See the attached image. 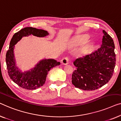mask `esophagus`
I'll list each match as a JSON object with an SVG mask.
<instances>
[{
  "label": "esophagus",
  "instance_id": "obj_1",
  "mask_svg": "<svg viewBox=\"0 0 121 121\" xmlns=\"http://www.w3.org/2000/svg\"><path fill=\"white\" fill-rule=\"evenodd\" d=\"M62 64L63 65H66L69 63V58L68 57H64L61 60Z\"/></svg>",
  "mask_w": 121,
  "mask_h": 121
}]
</instances>
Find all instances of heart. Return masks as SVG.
<instances>
[{
	"label": "heart",
	"mask_w": 121,
	"mask_h": 121,
	"mask_svg": "<svg viewBox=\"0 0 121 121\" xmlns=\"http://www.w3.org/2000/svg\"><path fill=\"white\" fill-rule=\"evenodd\" d=\"M87 38L86 37H81V38H76L73 39L71 42V45L73 46H77V45H80L86 41Z\"/></svg>",
	"instance_id": "heart-1"
}]
</instances>
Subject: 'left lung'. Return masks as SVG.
I'll return each instance as SVG.
<instances>
[{
  "mask_svg": "<svg viewBox=\"0 0 121 121\" xmlns=\"http://www.w3.org/2000/svg\"><path fill=\"white\" fill-rule=\"evenodd\" d=\"M102 45L97 51L73 62L76 69L72 74V83L85 91L97 90L111 79L116 64L115 44L112 38L103 30Z\"/></svg>",
  "mask_w": 121,
  "mask_h": 121,
  "instance_id": "1",
  "label": "left lung"
}]
</instances>
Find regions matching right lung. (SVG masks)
I'll return each instance as SVG.
<instances>
[{"instance_id": "add662e5", "label": "right lung", "mask_w": 121, "mask_h": 121, "mask_svg": "<svg viewBox=\"0 0 121 121\" xmlns=\"http://www.w3.org/2000/svg\"><path fill=\"white\" fill-rule=\"evenodd\" d=\"M33 35L38 37L48 35V31L33 27H26L16 33L10 41L9 49L6 54V63L10 78L19 86L26 90H35L45 83L48 71L51 68L60 65V62L53 59H45L39 62L33 69L22 72L16 65L13 50L15 45L23 36Z\"/></svg>"}]
</instances>
